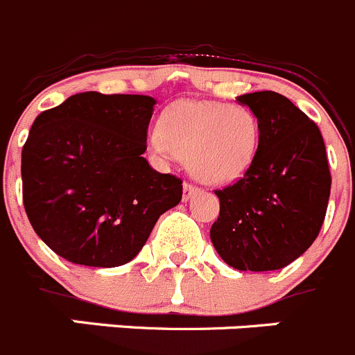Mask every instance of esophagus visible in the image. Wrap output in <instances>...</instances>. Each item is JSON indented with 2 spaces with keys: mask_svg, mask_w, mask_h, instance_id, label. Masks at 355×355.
Returning <instances> with one entry per match:
<instances>
[{
  "mask_svg": "<svg viewBox=\"0 0 355 355\" xmlns=\"http://www.w3.org/2000/svg\"><path fill=\"white\" fill-rule=\"evenodd\" d=\"M197 193H199V188L193 187V184H191V183H184V187H183V200L191 199V197H193V195H197Z\"/></svg>",
  "mask_w": 355,
  "mask_h": 355,
  "instance_id": "esophagus-1",
  "label": "esophagus"
}]
</instances>
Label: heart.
<instances>
[{"mask_svg": "<svg viewBox=\"0 0 355 355\" xmlns=\"http://www.w3.org/2000/svg\"><path fill=\"white\" fill-rule=\"evenodd\" d=\"M149 148L158 156H180L197 180L211 184L241 180L255 162L260 125L245 105L181 100L168 107Z\"/></svg>", "mask_w": 355, "mask_h": 355, "instance_id": "1", "label": "heart"}]
</instances>
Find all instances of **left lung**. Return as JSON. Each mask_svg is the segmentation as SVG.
<instances>
[{
  "mask_svg": "<svg viewBox=\"0 0 355 355\" xmlns=\"http://www.w3.org/2000/svg\"><path fill=\"white\" fill-rule=\"evenodd\" d=\"M236 100L259 119V151L241 180L214 191L220 216L211 241L230 268L276 271L320 232L331 193L326 146L318 126L284 95L257 91Z\"/></svg>",
  "mask_w": 355,
  "mask_h": 355,
  "instance_id": "1",
  "label": "left lung"
}]
</instances>
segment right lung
<instances>
[{"label": "right lung", "mask_w": 355, "mask_h": 355, "mask_svg": "<svg viewBox=\"0 0 355 355\" xmlns=\"http://www.w3.org/2000/svg\"><path fill=\"white\" fill-rule=\"evenodd\" d=\"M156 100L86 91L42 112L22 148L29 223L73 264L118 268L142 250L183 181L146 160Z\"/></svg>", "instance_id": "1"}]
</instances>
